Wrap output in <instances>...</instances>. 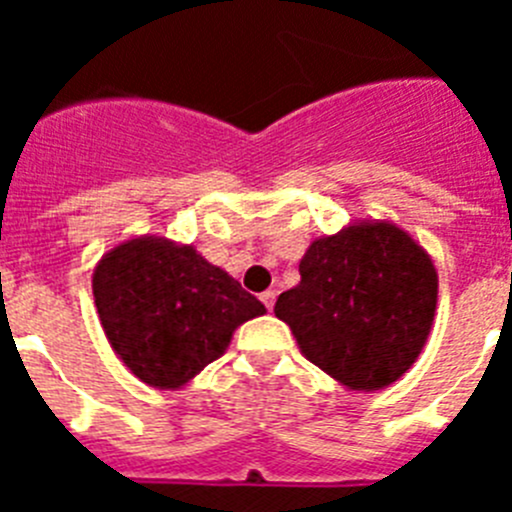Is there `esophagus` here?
Wrapping results in <instances>:
<instances>
[{"label":"esophagus","instance_id":"34e87169","mask_svg":"<svg viewBox=\"0 0 512 512\" xmlns=\"http://www.w3.org/2000/svg\"><path fill=\"white\" fill-rule=\"evenodd\" d=\"M274 300H277V292H274V289H266L264 295H261V302L266 305V310H271V307H274Z\"/></svg>","mask_w":512,"mask_h":512}]
</instances>
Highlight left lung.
Returning <instances> with one entry per match:
<instances>
[{
  "label": "left lung",
  "mask_w": 512,
  "mask_h": 512,
  "mask_svg": "<svg viewBox=\"0 0 512 512\" xmlns=\"http://www.w3.org/2000/svg\"><path fill=\"white\" fill-rule=\"evenodd\" d=\"M436 300V266L413 235L390 220H359L310 243L300 284L274 312L307 361L348 390L374 392L415 364Z\"/></svg>",
  "instance_id": "left-lung-1"
}]
</instances>
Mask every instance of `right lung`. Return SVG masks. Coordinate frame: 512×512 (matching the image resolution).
Wrapping results in <instances>:
<instances>
[{
    "label": "right lung",
    "instance_id": "right-lung-1",
    "mask_svg": "<svg viewBox=\"0 0 512 512\" xmlns=\"http://www.w3.org/2000/svg\"><path fill=\"white\" fill-rule=\"evenodd\" d=\"M92 292L112 351L156 390L184 387L228 351L238 325L266 312L197 248L158 235L104 253Z\"/></svg>",
    "mask_w": 512,
    "mask_h": 512
}]
</instances>
